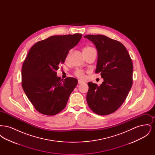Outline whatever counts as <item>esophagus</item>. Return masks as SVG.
I'll list each match as a JSON object with an SVG mask.
<instances>
[{"label": "esophagus", "instance_id": "34e87169", "mask_svg": "<svg viewBox=\"0 0 155 155\" xmlns=\"http://www.w3.org/2000/svg\"><path fill=\"white\" fill-rule=\"evenodd\" d=\"M83 83H84L83 81H81V80H78V84H83Z\"/></svg>", "mask_w": 155, "mask_h": 155}]
</instances>
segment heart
<instances>
[{
  "label": "heart",
  "instance_id": "obj_1",
  "mask_svg": "<svg viewBox=\"0 0 155 155\" xmlns=\"http://www.w3.org/2000/svg\"><path fill=\"white\" fill-rule=\"evenodd\" d=\"M95 50L94 48L92 47H91V46H87L85 48H84V50H83V52H91L92 51H94ZM70 54V52H69V53L67 55V58H68L69 55ZM75 75L78 77L79 78H81V79H84V77H85V75H84V73L83 71H82L81 70H77V71H75Z\"/></svg>",
  "mask_w": 155,
  "mask_h": 155
}]
</instances>
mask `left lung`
Returning <instances> with one entry per match:
<instances>
[{"label":"left lung","mask_w":155,"mask_h":155,"mask_svg":"<svg viewBox=\"0 0 155 155\" xmlns=\"http://www.w3.org/2000/svg\"><path fill=\"white\" fill-rule=\"evenodd\" d=\"M95 45L97 60L95 73H101L103 82L100 86L88 82L87 101L90 109L99 115L117 110L133 85V66L125 46L103 35L84 36Z\"/></svg>","instance_id":"8db88e82"}]
</instances>
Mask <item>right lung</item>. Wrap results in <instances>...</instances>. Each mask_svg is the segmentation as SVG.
<instances>
[{"instance_id": "obj_1", "label": "right lung", "mask_w": 155, "mask_h": 155, "mask_svg": "<svg viewBox=\"0 0 155 155\" xmlns=\"http://www.w3.org/2000/svg\"><path fill=\"white\" fill-rule=\"evenodd\" d=\"M82 36L80 34L52 36L30 49L22 65V87L38 112L53 116L66 107L78 80L73 77L61 80L56 71Z\"/></svg>"}]
</instances>
